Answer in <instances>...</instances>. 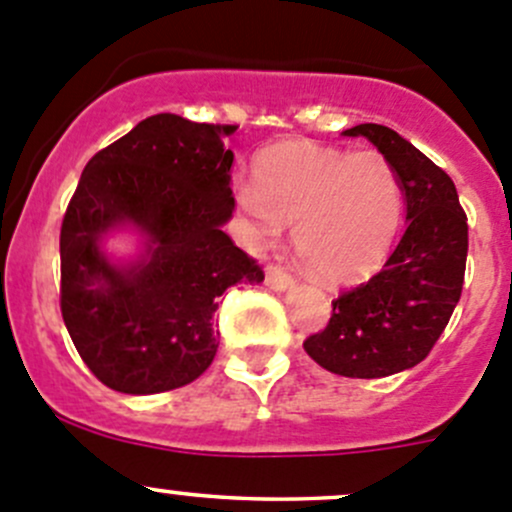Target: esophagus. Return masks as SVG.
<instances>
[{
  "mask_svg": "<svg viewBox=\"0 0 512 512\" xmlns=\"http://www.w3.org/2000/svg\"><path fill=\"white\" fill-rule=\"evenodd\" d=\"M265 285L272 289V292H287L289 287L294 285V280L292 277L287 275L285 270H282V267H267V272H265Z\"/></svg>",
  "mask_w": 512,
  "mask_h": 512,
  "instance_id": "esophagus-1",
  "label": "esophagus"
}]
</instances>
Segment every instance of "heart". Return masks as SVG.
Listing matches in <instances>:
<instances>
[{
    "label": "heart",
    "mask_w": 512,
    "mask_h": 512,
    "mask_svg": "<svg viewBox=\"0 0 512 512\" xmlns=\"http://www.w3.org/2000/svg\"><path fill=\"white\" fill-rule=\"evenodd\" d=\"M252 173L255 185L237 188V208L257 240L294 225L299 257L332 285L379 270L404 210L399 175L381 153L289 141L265 148Z\"/></svg>",
    "instance_id": "heart-1"
}]
</instances>
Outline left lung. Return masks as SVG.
<instances>
[{"instance_id": "obj_1", "label": "left lung", "mask_w": 512, "mask_h": 512, "mask_svg": "<svg viewBox=\"0 0 512 512\" xmlns=\"http://www.w3.org/2000/svg\"><path fill=\"white\" fill-rule=\"evenodd\" d=\"M342 136L366 138L394 165L406 230L379 275L332 302L327 329L304 352L332 374L381 379L414 369L446 329L466 275L468 223L453 180L399 133L361 123Z\"/></svg>"}]
</instances>
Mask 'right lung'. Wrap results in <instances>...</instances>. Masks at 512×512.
Instances as JSON below:
<instances>
[{
	"label": "right lung",
	"instance_id": "right-lung-1",
	"mask_svg": "<svg viewBox=\"0 0 512 512\" xmlns=\"http://www.w3.org/2000/svg\"><path fill=\"white\" fill-rule=\"evenodd\" d=\"M232 131L158 113L81 173L61 225V314L108 389L148 396L198 379L218 352L220 294L265 280L223 230ZM118 234L137 242L131 256L107 250Z\"/></svg>",
	"mask_w": 512,
	"mask_h": 512
}]
</instances>
